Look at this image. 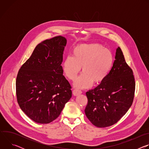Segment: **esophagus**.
<instances>
[{"instance_id": "obj_1", "label": "esophagus", "mask_w": 149, "mask_h": 149, "mask_svg": "<svg viewBox=\"0 0 149 149\" xmlns=\"http://www.w3.org/2000/svg\"><path fill=\"white\" fill-rule=\"evenodd\" d=\"M72 94L75 96H77V95L82 94V91L81 90H74L72 91Z\"/></svg>"}]
</instances>
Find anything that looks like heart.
Segmentation results:
<instances>
[{"mask_svg":"<svg viewBox=\"0 0 149 149\" xmlns=\"http://www.w3.org/2000/svg\"><path fill=\"white\" fill-rule=\"evenodd\" d=\"M114 63L111 51L96 44H82L75 47L72 56H67L62 63L65 75L74 80L80 72L82 74L76 79L74 86L78 88L90 87L92 84L98 85L107 77Z\"/></svg>","mask_w":149,"mask_h":149,"instance_id":"1","label":"heart"}]
</instances>
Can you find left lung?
I'll return each instance as SVG.
<instances>
[{"instance_id":"left-lung-1","label":"left lung","mask_w":149,"mask_h":149,"mask_svg":"<svg viewBox=\"0 0 149 149\" xmlns=\"http://www.w3.org/2000/svg\"><path fill=\"white\" fill-rule=\"evenodd\" d=\"M135 80L132 70L127 64L120 47L107 77L100 85L86 93L88 104L85 113L97 127H107L116 123L132 105Z\"/></svg>"}]
</instances>
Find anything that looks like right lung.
Here are the masks:
<instances>
[{
    "mask_svg": "<svg viewBox=\"0 0 149 149\" xmlns=\"http://www.w3.org/2000/svg\"><path fill=\"white\" fill-rule=\"evenodd\" d=\"M66 45V38L61 36L42 42L18 72L17 102L37 123L48 124L55 120L72 97L71 87L61 66Z\"/></svg>",
    "mask_w": 149,
    "mask_h": 149,
    "instance_id": "add662e5",
    "label": "right lung"
}]
</instances>
